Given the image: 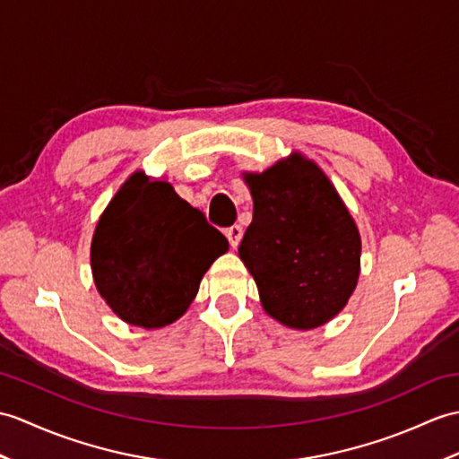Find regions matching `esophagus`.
Returning <instances> with one entry per match:
<instances>
[{"label":"esophagus","instance_id":"34e87169","mask_svg":"<svg viewBox=\"0 0 459 459\" xmlns=\"http://www.w3.org/2000/svg\"><path fill=\"white\" fill-rule=\"evenodd\" d=\"M227 238H229V244L232 248H237L238 244H240V240H242V234H244V230H242V227L240 225H232V227H229L227 229Z\"/></svg>","mask_w":459,"mask_h":459}]
</instances>
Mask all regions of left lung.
<instances>
[{"label":"left lung","mask_w":459,"mask_h":459,"mask_svg":"<svg viewBox=\"0 0 459 459\" xmlns=\"http://www.w3.org/2000/svg\"><path fill=\"white\" fill-rule=\"evenodd\" d=\"M244 179L254 215L238 254L264 308L291 328L325 325L358 283L361 240L354 219L323 169L301 154Z\"/></svg>","instance_id":"left-lung-1"}]
</instances>
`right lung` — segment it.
<instances>
[{
    "instance_id": "obj_1",
    "label": "right lung",
    "mask_w": 459,
    "mask_h": 459,
    "mask_svg": "<svg viewBox=\"0 0 459 459\" xmlns=\"http://www.w3.org/2000/svg\"><path fill=\"white\" fill-rule=\"evenodd\" d=\"M227 250V238L168 181L136 172L95 227L91 272L125 323L160 328L187 311L204 273Z\"/></svg>"
}]
</instances>
